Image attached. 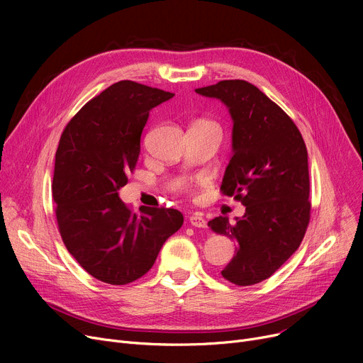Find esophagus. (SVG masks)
Segmentation results:
<instances>
[{
	"mask_svg": "<svg viewBox=\"0 0 363 363\" xmlns=\"http://www.w3.org/2000/svg\"><path fill=\"white\" fill-rule=\"evenodd\" d=\"M188 220H189V223H191V225L196 226V228H206V226H207L206 219H204L201 215H199V213L191 215V216L188 218Z\"/></svg>",
	"mask_w": 363,
	"mask_h": 363,
	"instance_id": "obj_1",
	"label": "esophagus"
}]
</instances>
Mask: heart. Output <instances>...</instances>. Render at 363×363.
Here are the masks:
<instances>
[{
	"mask_svg": "<svg viewBox=\"0 0 363 363\" xmlns=\"http://www.w3.org/2000/svg\"><path fill=\"white\" fill-rule=\"evenodd\" d=\"M199 123H208V122H199Z\"/></svg>",
	"mask_w": 363,
	"mask_h": 363,
	"instance_id": "heart-1",
	"label": "heart"
}]
</instances>
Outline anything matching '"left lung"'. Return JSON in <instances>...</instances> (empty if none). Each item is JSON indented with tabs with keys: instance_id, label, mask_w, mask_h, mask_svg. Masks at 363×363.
<instances>
[{
	"instance_id": "obj_1",
	"label": "left lung",
	"mask_w": 363,
	"mask_h": 363,
	"mask_svg": "<svg viewBox=\"0 0 363 363\" xmlns=\"http://www.w3.org/2000/svg\"><path fill=\"white\" fill-rule=\"evenodd\" d=\"M196 92L220 100L233 118V157L220 189L240 200L245 213L234 223L215 218L208 226L237 242V253L222 277L241 287L253 285L277 272L306 234V144L289 114L250 82L220 81Z\"/></svg>"
}]
</instances>
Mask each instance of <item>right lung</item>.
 I'll return each mask as SVG.
<instances>
[{
	"label": "right lung",
	"instance_id": "right-lung-1",
	"mask_svg": "<svg viewBox=\"0 0 363 363\" xmlns=\"http://www.w3.org/2000/svg\"><path fill=\"white\" fill-rule=\"evenodd\" d=\"M174 95L116 82L89 100L62 133L51 186L59 231L69 253L106 284L145 275L184 223L175 208L141 206V213H133L119 199L138 162L150 110Z\"/></svg>",
	"mask_w": 363,
	"mask_h": 363
}]
</instances>
